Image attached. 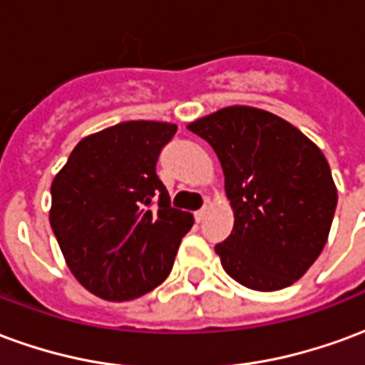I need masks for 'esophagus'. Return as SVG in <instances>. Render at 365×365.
Wrapping results in <instances>:
<instances>
[{
  "mask_svg": "<svg viewBox=\"0 0 365 365\" xmlns=\"http://www.w3.org/2000/svg\"><path fill=\"white\" fill-rule=\"evenodd\" d=\"M207 211H209V207H207V205H205V207H201L199 211H195V221H197V222L203 221V219H205Z\"/></svg>",
  "mask_w": 365,
  "mask_h": 365,
  "instance_id": "obj_1",
  "label": "esophagus"
}]
</instances>
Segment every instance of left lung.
<instances>
[{"instance_id": "1", "label": "left lung", "mask_w": 365, "mask_h": 365, "mask_svg": "<svg viewBox=\"0 0 365 365\" xmlns=\"http://www.w3.org/2000/svg\"><path fill=\"white\" fill-rule=\"evenodd\" d=\"M213 146L235 213L215 246L225 272L248 289L297 282L329 238L338 193L321 148L274 113L232 105L187 125Z\"/></svg>"}]
</instances>
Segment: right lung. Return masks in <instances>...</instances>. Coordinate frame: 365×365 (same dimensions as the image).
<instances>
[{"mask_svg": "<svg viewBox=\"0 0 365 365\" xmlns=\"http://www.w3.org/2000/svg\"><path fill=\"white\" fill-rule=\"evenodd\" d=\"M175 130L162 120L103 128L76 144L52 182V232L70 272L97 297L130 301L172 272L193 225L156 175Z\"/></svg>", "mask_w": 365, "mask_h": 365, "instance_id": "right-lung-1", "label": "right lung"}]
</instances>
